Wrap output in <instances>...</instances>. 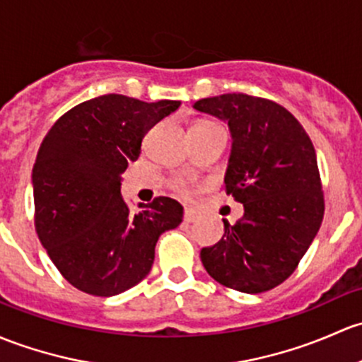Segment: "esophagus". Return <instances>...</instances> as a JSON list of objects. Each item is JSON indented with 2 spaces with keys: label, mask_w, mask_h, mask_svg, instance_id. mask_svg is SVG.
<instances>
[{
  "label": "esophagus",
  "mask_w": 362,
  "mask_h": 362,
  "mask_svg": "<svg viewBox=\"0 0 362 362\" xmlns=\"http://www.w3.org/2000/svg\"><path fill=\"white\" fill-rule=\"evenodd\" d=\"M197 218H199V213H197L196 210H192V208H187V210H185V213H184L185 222H187V223L196 222Z\"/></svg>",
  "instance_id": "34e87169"
}]
</instances>
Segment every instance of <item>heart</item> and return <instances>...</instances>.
Instances as JSON below:
<instances>
[{
  "label": "heart",
  "mask_w": 362,
  "mask_h": 362,
  "mask_svg": "<svg viewBox=\"0 0 362 362\" xmlns=\"http://www.w3.org/2000/svg\"><path fill=\"white\" fill-rule=\"evenodd\" d=\"M199 123L204 124V123H208V121H199ZM175 189H177L180 194H189L187 184H184V182H178V184H175Z\"/></svg>",
  "instance_id": "obj_1"
}]
</instances>
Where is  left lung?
Here are the masks:
<instances>
[{
    "label": "left lung",
    "mask_w": 362,
    "mask_h": 362,
    "mask_svg": "<svg viewBox=\"0 0 362 362\" xmlns=\"http://www.w3.org/2000/svg\"><path fill=\"white\" fill-rule=\"evenodd\" d=\"M229 124L232 149L227 194L245 213L201 250L215 281L243 293H262L291 276L314 241L322 215L317 158L302 124L283 105L245 93L201 98L194 104Z\"/></svg>",
    "instance_id": "8db88e82"
}]
</instances>
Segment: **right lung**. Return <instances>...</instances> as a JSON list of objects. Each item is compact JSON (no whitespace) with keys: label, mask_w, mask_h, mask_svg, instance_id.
Masks as SVG:
<instances>
[{"label":"right lung","mask_w":362,"mask_h":362,"mask_svg":"<svg viewBox=\"0 0 362 362\" xmlns=\"http://www.w3.org/2000/svg\"><path fill=\"white\" fill-rule=\"evenodd\" d=\"M180 107L109 93L72 107L45 136L33 168L36 232L60 274L78 290L114 296L139 284L154 264L165 230L184 208L171 197H121V175L142 152L146 133Z\"/></svg>","instance_id":"obj_1"}]
</instances>
